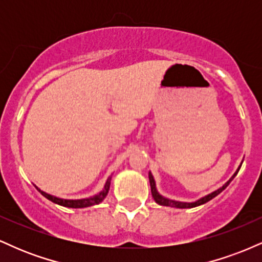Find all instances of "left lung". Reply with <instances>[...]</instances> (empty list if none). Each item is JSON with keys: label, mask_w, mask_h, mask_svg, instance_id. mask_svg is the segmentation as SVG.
<instances>
[{"label": "left lung", "mask_w": 262, "mask_h": 262, "mask_svg": "<svg viewBox=\"0 0 262 262\" xmlns=\"http://www.w3.org/2000/svg\"><path fill=\"white\" fill-rule=\"evenodd\" d=\"M240 170V167L237 169V171ZM237 171L235 173H234V176L231 177V179L228 181L225 185L223 186V187H221L219 189H217V191L212 192V193L208 194V196L201 198V200L196 201V202H192V203H186V202H177V201H171V200H167V198H164L162 196H160V194L158 193V191H156L155 188V181H154V177H152L151 173H149V181H150V187H151V194H152V198H154V201L156 203L161 204V206H167V207H176V208H193V207H197V206H201V204L208 202V201L212 200V198H214L215 196H218L219 193H221L223 189L227 188V186L229 185V183L231 182V180L234 179V177L236 176Z\"/></svg>", "instance_id": "8db88e82"}]
</instances>
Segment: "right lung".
I'll return each mask as SVG.
<instances>
[{"instance_id":"1","label":"right lung","mask_w":262,"mask_h":262,"mask_svg":"<svg viewBox=\"0 0 262 262\" xmlns=\"http://www.w3.org/2000/svg\"><path fill=\"white\" fill-rule=\"evenodd\" d=\"M111 179L107 180L106 182V186H104L103 191H101L100 193L96 194V196H93L91 198H85V200H61V198H58V197H54L52 194H48L45 193V192L40 191V189L37 188L39 192H40L41 194L45 198H48L49 201H52V202L56 203V204H60V206H64V207H70V208H85V207H90V206H95V204H98L101 203L102 201L104 200L108 193V189H110V182Z\"/></svg>"}]
</instances>
